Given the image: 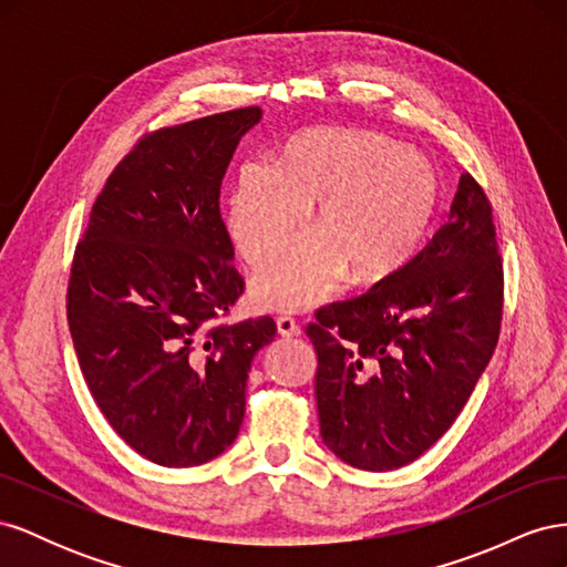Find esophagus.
Wrapping results in <instances>:
<instances>
[{
  "instance_id": "1",
  "label": "esophagus",
  "mask_w": 567,
  "mask_h": 567,
  "mask_svg": "<svg viewBox=\"0 0 567 567\" xmlns=\"http://www.w3.org/2000/svg\"><path fill=\"white\" fill-rule=\"evenodd\" d=\"M277 329H279V333H281L284 338H296V336H300L298 321L290 319V317H279V319H277Z\"/></svg>"
}]
</instances>
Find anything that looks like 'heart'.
Wrapping results in <instances>:
<instances>
[{
  "instance_id": "obj_1",
  "label": "heart",
  "mask_w": 567,
  "mask_h": 567,
  "mask_svg": "<svg viewBox=\"0 0 567 567\" xmlns=\"http://www.w3.org/2000/svg\"><path fill=\"white\" fill-rule=\"evenodd\" d=\"M315 204L302 231L252 281L265 310L300 312L336 293L350 269L359 284L392 277L414 257L440 205L433 161L379 134L312 130L279 165H241L227 200V231L244 260H271Z\"/></svg>"
}]
</instances>
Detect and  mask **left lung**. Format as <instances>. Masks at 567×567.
Here are the masks:
<instances>
[{"instance_id": "8db88e82", "label": "left lung", "mask_w": 567, "mask_h": 567, "mask_svg": "<svg viewBox=\"0 0 567 567\" xmlns=\"http://www.w3.org/2000/svg\"><path fill=\"white\" fill-rule=\"evenodd\" d=\"M502 315L492 205L466 173L423 250L367 293L321 307L305 329L326 447L375 473L431 450L489 364Z\"/></svg>"}]
</instances>
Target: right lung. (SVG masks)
Returning a JSON list of instances; mask_svg holds the SVG:
<instances>
[{
    "instance_id": "obj_1",
    "label": "right lung",
    "mask_w": 567,
    "mask_h": 567,
    "mask_svg": "<svg viewBox=\"0 0 567 567\" xmlns=\"http://www.w3.org/2000/svg\"><path fill=\"white\" fill-rule=\"evenodd\" d=\"M257 106L144 134L96 196L68 281V326L101 414L134 452L200 466L236 440L271 317L221 323L244 279L219 186Z\"/></svg>"
}]
</instances>
